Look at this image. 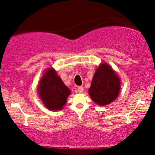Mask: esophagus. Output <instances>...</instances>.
Returning a JSON list of instances; mask_svg holds the SVG:
<instances>
[{"instance_id": "esophagus-1", "label": "esophagus", "mask_w": 155, "mask_h": 155, "mask_svg": "<svg viewBox=\"0 0 155 155\" xmlns=\"http://www.w3.org/2000/svg\"><path fill=\"white\" fill-rule=\"evenodd\" d=\"M77 91L79 93H83V91H84V88H83V86H78L77 88Z\"/></svg>"}]
</instances>
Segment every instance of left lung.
Returning <instances> with one entry per match:
<instances>
[{
  "mask_svg": "<svg viewBox=\"0 0 155 155\" xmlns=\"http://www.w3.org/2000/svg\"><path fill=\"white\" fill-rule=\"evenodd\" d=\"M120 91V80L106 63L101 64L93 76L88 93L98 105H107L114 101Z\"/></svg>",
  "mask_w": 155,
  "mask_h": 155,
  "instance_id": "obj_1",
  "label": "left lung"
}]
</instances>
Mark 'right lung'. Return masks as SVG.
Instances as JSON below:
<instances>
[{
	"label": "right lung",
	"instance_id": "right-lung-1",
	"mask_svg": "<svg viewBox=\"0 0 155 155\" xmlns=\"http://www.w3.org/2000/svg\"><path fill=\"white\" fill-rule=\"evenodd\" d=\"M38 94L45 106L51 110H62L70 94V91L57 75L53 69H49L41 78Z\"/></svg>",
	"mask_w": 155,
	"mask_h": 155
}]
</instances>
